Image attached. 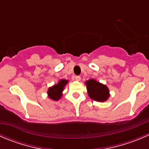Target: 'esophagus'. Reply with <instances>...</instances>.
<instances>
[{
	"label": "esophagus",
	"instance_id": "34e87169",
	"mask_svg": "<svg viewBox=\"0 0 149 149\" xmlns=\"http://www.w3.org/2000/svg\"><path fill=\"white\" fill-rule=\"evenodd\" d=\"M75 79H76V81H80L81 80V77L79 76H75Z\"/></svg>",
	"mask_w": 149,
	"mask_h": 149
}]
</instances>
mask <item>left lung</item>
<instances>
[{"label":"left lung","mask_w":149,"mask_h":149,"mask_svg":"<svg viewBox=\"0 0 149 149\" xmlns=\"http://www.w3.org/2000/svg\"><path fill=\"white\" fill-rule=\"evenodd\" d=\"M86 89L89 97L98 102L107 100L110 96L109 89L105 85L97 81L95 79H89L86 81Z\"/></svg>","instance_id":"1"}]
</instances>
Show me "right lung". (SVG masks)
I'll return each mask as SVG.
<instances>
[{"instance_id":"obj_1","label":"right lung","mask_w":149,"mask_h":149,"mask_svg":"<svg viewBox=\"0 0 149 149\" xmlns=\"http://www.w3.org/2000/svg\"><path fill=\"white\" fill-rule=\"evenodd\" d=\"M68 83V81L65 79H62L59 81L57 84L54 85L52 87H49L48 89V96L50 99L53 100H58L62 97V92H63L64 87L65 85Z\"/></svg>"}]
</instances>
